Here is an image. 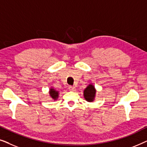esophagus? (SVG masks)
<instances>
[{
    "instance_id": "34e87169",
    "label": "esophagus",
    "mask_w": 147,
    "mask_h": 147,
    "mask_svg": "<svg viewBox=\"0 0 147 147\" xmlns=\"http://www.w3.org/2000/svg\"><path fill=\"white\" fill-rule=\"evenodd\" d=\"M68 89H69V91L74 92V91H75V90H76V88L74 87V86H69V88H68Z\"/></svg>"
}]
</instances>
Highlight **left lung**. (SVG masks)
<instances>
[{"mask_svg":"<svg viewBox=\"0 0 147 147\" xmlns=\"http://www.w3.org/2000/svg\"><path fill=\"white\" fill-rule=\"evenodd\" d=\"M96 90L92 84H90L84 91V96L86 101L93 102L96 96Z\"/></svg>","mask_w":147,"mask_h":147,"instance_id":"8db88e82","label":"left lung"}]
</instances>
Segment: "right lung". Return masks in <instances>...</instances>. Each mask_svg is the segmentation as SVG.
<instances>
[{
	"label": "right lung",
	"instance_id": "obj_1",
	"mask_svg": "<svg viewBox=\"0 0 147 147\" xmlns=\"http://www.w3.org/2000/svg\"><path fill=\"white\" fill-rule=\"evenodd\" d=\"M49 95L51 96V98H53L54 100H57L58 98V96H59V92L56 91L55 90H54L53 88H51L49 90Z\"/></svg>",
	"mask_w": 147,
	"mask_h": 147
}]
</instances>
